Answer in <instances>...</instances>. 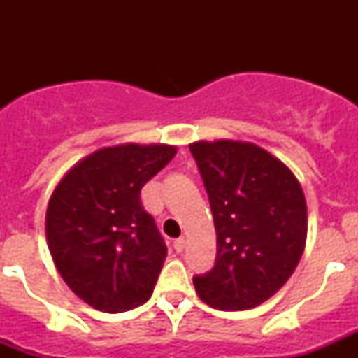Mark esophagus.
I'll use <instances>...</instances> for the list:
<instances>
[{
    "label": "esophagus",
    "mask_w": 358,
    "mask_h": 358,
    "mask_svg": "<svg viewBox=\"0 0 358 358\" xmlns=\"http://www.w3.org/2000/svg\"><path fill=\"white\" fill-rule=\"evenodd\" d=\"M173 248H176L177 252L185 251V248H186V238H185V236H181V238H177L176 242H173Z\"/></svg>",
    "instance_id": "34e87169"
}]
</instances>
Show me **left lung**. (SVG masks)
Instances as JSON below:
<instances>
[{"instance_id": "obj_1", "label": "left lung", "mask_w": 358, "mask_h": 358, "mask_svg": "<svg viewBox=\"0 0 358 358\" xmlns=\"http://www.w3.org/2000/svg\"><path fill=\"white\" fill-rule=\"evenodd\" d=\"M217 231V260L194 285L206 305L248 310L292 276L306 243V201L292 170L249 141L189 143Z\"/></svg>"}]
</instances>
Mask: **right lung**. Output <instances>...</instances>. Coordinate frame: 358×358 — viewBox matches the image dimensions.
Masks as SVG:
<instances>
[{"mask_svg":"<svg viewBox=\"0 0 358 358\" xmlns=\"http://www.w3.org/2000/svg\"><path fill=\"white\" fill-rule=\"evenodd\" d=\"M176 154L163 143L100 148L73 164L53 189L50 255L66 285L93 308L127 312L154 292L166 245L140 192Z\"/></svg>","mask_w":358,"mask_h":358,"instance_id":"obj_1","label":"right lung"}]
</instances>
